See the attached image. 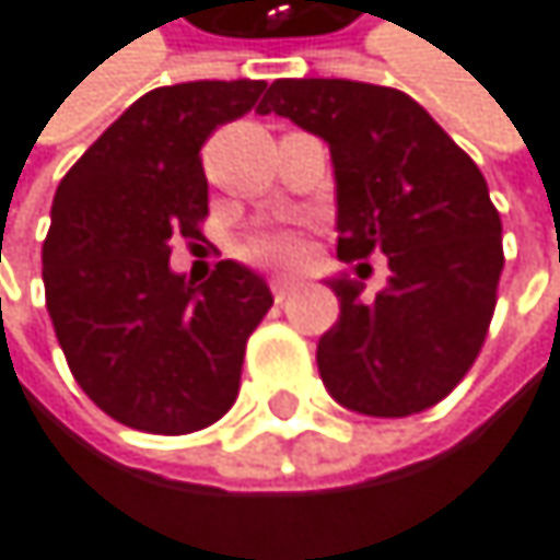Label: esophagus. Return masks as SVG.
I'll list each match as a JSON object with an SVG mask.
<instances>
[{"label": "esophagus", "instance_id": "esophagus-1", "mask_svg": "<svg viewBox=\"0 0 560 560\" xmlns=\"http://www.w3.org/2000/svg\"><path fill=\"white\" fill-rule=\"evenodd\" d=\"M292 292H295V282H289V278H275V282H271V295H275V302H285Z\"/></svg>", "mask_w": 560, "mask_h": 560}]
</instances>
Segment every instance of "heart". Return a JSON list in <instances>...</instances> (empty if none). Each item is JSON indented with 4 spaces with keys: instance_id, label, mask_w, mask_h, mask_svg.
I'll list each match as a JSON object with an SVG mask.
<instances>
[{
    "instance_id": "b5f03b06",
    "label": "heart",
    "mask_w": 560,
    "mask_h": 560,
    "mask_svg": "<svg viewBox=\"0 0 560 560\" xmlns=\"http://www.w3.org/2000/svg\"><path fill=\"white\" fill-rule=\"evenodd\" d=\"M242 258L265 268H292L302 261V234L285 224H261L242 242Z\"/></svg>"
}]
</instances>
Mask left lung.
<instances>
[{
    "label": "left lung",
    "mask_w": 560,
    "mask_h": 560,
    "mask_svg": "<svg viewBox=\"0 0 560 560\" xmlns=\"http://www.w3.org/2000/svg\"><path fill=\"white\" fill-rule=\"evenodd\" d=\"M258 114L329 143L339 258H389L365 302L332 278L339 322L318 339L326 389L365 417H413L457 389L483 349L504 271L501 214L480 167L423 106L355 80H275Z\"/></svg>",
    "instance_id": "8db88e82"
}]
</instances>
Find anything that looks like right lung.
I'll return each mask as SVG.
<instances>
[{
	"mask_svg": "<svg viewBox=\"0 0 560 560\" xmlns=\"http://www.w3.org/2000/svg\"><path fill=\"white\" fill-rule=\"evenodd\" d=\"M265 80H195L143 93L59 180L43 242L46 308L80 389L124 427L180 436L238 399L248 336L271 292L238 261L205 285L171 271L208 218L201 147L245 117Z\"/></svg>",
	"mask_w": 560,
	"mask_h": 560,
	"instance_id": "obj_1",
	"label": "right lung"
}]
</instances>
